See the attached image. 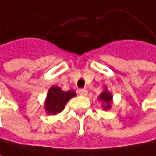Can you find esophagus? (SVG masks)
I'll use <instances>...</instances> for the list:
<instances>
[{
  "label": "esophagus",
  "instance_id": "34e87169",
  "mask_svg": "<svg viewBox=\"0 0 156 156\" xmlns=\"http://www.w3.org/2000/svg\"><path fill=\"white\" fill-rule=\"evenodd\" d=\"M79 93H80V95H81V96H87L88 90H87L86 89H80V90H79Z\"/></svg>",
  "mask_w": 156,
  "mask_h": 156
}]
</instances>
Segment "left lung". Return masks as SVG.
Wrapping results in <instances>:
<instances>
[{"label":"left lung","instance_id":"8db88e82","mask_svg":"<svg viewBox=\"0 0 156 156\" xmlns=\"http://www.w3.org/2000/svg\"><path fill=\"white\" fill-rule=\"evenodd\" d=\"M100 100H101L106 105L104 106V109H110L111 108V101H112V95L110 94V92H108L107 90H105L104 92H102L101 94V96L99 97Z\"/></svg>","mask_w":156,"mask_h":156}]
</instances>
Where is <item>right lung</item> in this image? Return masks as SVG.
<instances>
[{"label": "right lung", "instance_id": "add662e5", "mask_svg": "<svg viewBox=\"0 0 156 156\" xmlns=\"http://www.w3.org/2000/svg\"><path fill=\"white\" fill-rule=\"evenodd\" d=\"M76 96L74 91H63L58 87L50 88L45 101V110L48 114H57L64 110L66 102Z\"/></svg>", "mask_w": 156, "mask_h": 156}]
</instances>
